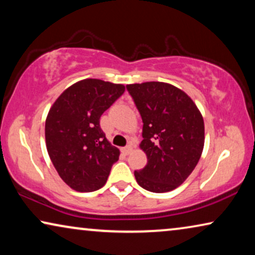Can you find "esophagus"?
<instances>
[{"mask_svg": "<svg viewBox=\"0 0 255 255\" xmlns=\"http://www.w3.org/2000/svg\"><path fill=\"white\" fill-rule=\"evenodd\" d=\"M131 151H132V146L131 145H128V146H125V147L122 148V153H123V154H125V155L130 154Z\"/></svg>", "mask_w": 255, "mask_h": 255, "instance_id": "34e87169", "label": "esophagus"}]
</instances>
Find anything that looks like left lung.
I'll list each match as a JSON object with an SVG mask.
<instances>
[{"label":"left lung","mask_w":255,"mask_h":255,"mask_svg":"<svg viewBox=\"0 0 255 255\" xmlns=\"http://www.w3.org/2000/svg\"><path fill=\"white\" fill-rule=\"evenodd\" d=\"M142 120L140 148L147 163L134 170L139 186L152 193H167L182 184L201 158L204 122L193 100L165 82L127 86Z\"/></svg>","instance_id":"obj_1"}]
</instances>
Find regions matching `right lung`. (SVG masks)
<instances>
[{
	"mask_svg": "<svg viewBox=\"0 0 255 255\" xmlns=\"http://www.w3.org/2000/svg\"><path fill=\"white\" fill-rule=\"evenodd\" d=\"M125 87L86 79L68 87L48 111L45 140L50 159L64 182L80 193L102 188L120 149L108 141L100 118Z\"/></svg>",
	"mask_w": 255,
	"mask_h": 255,
	"instance_id": "1",
	"label": "right lung"
}]
</instances>
